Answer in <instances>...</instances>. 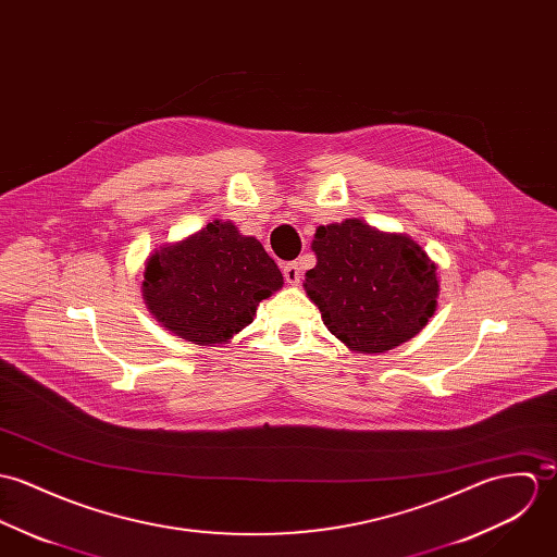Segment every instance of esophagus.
I'll list each match as a JSON object with an SVG mask.
<instances>
[{
	"label": "esophagus",
	"mask_w": 557,
	"mask_h": 557,
	"mask_svg": "<svg viewBox=\"0 0 557 557\" xmlns=\"http://www.w3.org/2000/svg\"><path fill=\"white\" fill-rule=\"evenodd\" d=\"M282 271H284V280L288 284H299L301 282V262H286Z\"/></svg>",
	"instance_id": "obj_1"
}]
</instances>
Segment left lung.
Segmentation results:
<instances>
[{"label":"left lung","mask_w":557,"mask_h":557,"mask_svg":"<svg viewBox=\"0 0 557 557\" xmlns=\"http://www.w3.org/2000/svg\"><path fill=\"white\" fill-rule=\"evenodd\" d=\"M311 249L318 262L304 286L326 329L352 350H391L432 318L435 264L412 239L346 220L318 226Z\"/></svg>","instance_id":"1"}]
</instances>
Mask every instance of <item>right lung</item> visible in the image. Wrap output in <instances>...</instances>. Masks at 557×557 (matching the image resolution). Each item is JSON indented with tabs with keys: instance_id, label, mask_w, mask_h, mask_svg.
I'll use <instances>...</instances> for the list:
<instances>
[{
	"instance_id": "obj_1",
	"label": "right lung",
	"mask_w": 557,
	"mask_h": 557,
	"mask_svg": "<svg viewBox=\"0 0 557 557\" xmlns=\"http://www.w3.org/2000/svg\"><path fill=\"white\" fill-rule=\"evenodd\" d=\"M282 284L258 239L239 235L231 222H211L147 260L143 297L169 331L209 346L248 326L258 304Z\"/></svg>"
}]
</instances>
